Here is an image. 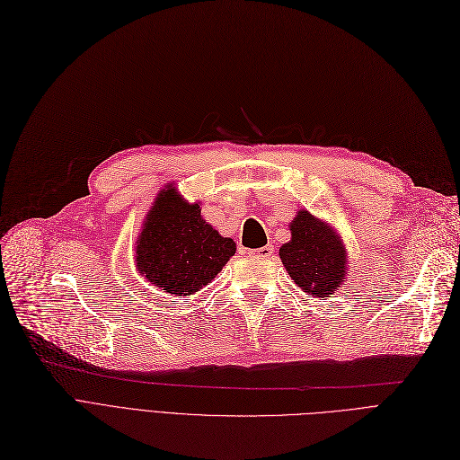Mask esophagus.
Wrapping results in <instances>:
<instances>
[{
	"instance_id": "obj_1",
	"label": "esophagus",
	"mask_w": 460,
	"mask_h": 460,
	"mask_svg": "<svg viewBox=\"0 0 460 460\" xmlns=\"http://www.w3.org/2000/svg\"><path fill=\"white\" fill-rule=\"evenodd\" d=\"M248 253H250V257L269 259V257H272V253H274V248L269 244V246H263V248H255V250H250Z\"/></svg>"
}]
</instances>
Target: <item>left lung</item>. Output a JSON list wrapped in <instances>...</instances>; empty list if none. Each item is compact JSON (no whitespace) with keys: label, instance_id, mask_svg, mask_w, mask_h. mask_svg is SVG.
<instances>
[{"label":"left lung","instance_id":"left-lung-1","mask_svg":"<svg viewBox=\"0 0 460 460\" xmlns=\"http://www.w3.org/2000/svg\"><path fill=\"white\" fill-rule=\"evenodd\" d=\"M279 259L308 295L325 301L346 282V250L332 229L308 210H301L291 224V241L279 248Z\"/></svg>","mask_w":460,"mask_h":460}]
</instances>
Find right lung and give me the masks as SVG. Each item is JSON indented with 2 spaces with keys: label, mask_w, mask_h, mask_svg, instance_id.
Instances as JSON below:
<instances>
[{
  "label": "right lung",
  "mask_w": 460,
  "mask_h": 460,
  "mask_svg": "<svg viewBox=\"0 0 460 460\" xmlns=\"http://www.w3.org/2000/svg\"><path fill=\"white\" fill-rule=\"evenodd\" d=\"M233 238H224L172 188L164 190L148 212L137 241V269L150 284L174 296L203 289L234 255Z\"/></svg>",
  "instance_id": "1"
}]
</instances>
